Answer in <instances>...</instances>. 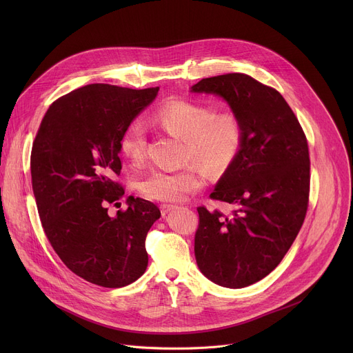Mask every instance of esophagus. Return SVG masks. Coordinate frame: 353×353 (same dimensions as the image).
I'll return each instance as SVG.
<instances>
[{"label":"esophagus","instance_id":"34e87169","mask_svg":"<svg viewBox=\"0 0 353 353\" xmlns=\"http://www.w3.org/2000/svg\"><path fill=\"white\" fill-rule=\"evenodd\" d=\"M174 208H176V205H172V204H162V205H161V211H162L163 215H166L168 212H170V211L174 210Z\"/></svg>","mask_w":353,"mask_h":353}]
</instances>
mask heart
Segmentation results:
<instances>
[{
    "label": "heart",
    "instance_id": "b5f03b06",
    "mask_svg": "<svg viewBox=\"0 0 353 353\" xmlns=\"http://www.w3.org/2000/svg\"><path fill=\"white\" fill-rule=\"evenodd\" d=\"M155 120L170 135L184 141V161L194 162L211 177H219L232 168L244 142V127L234 112H215L212 106L191 99L170 100L157 112ZM120 149L132 165L145 161L146 135L139 123L125 127ZM197 166L149 172L141 179L139 191L149 199L176 203L204 185V174Z\"/></svg>",
    "mask_w": 353,
    "mask_h": 353
}]
</instances>
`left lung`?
<instances>
[{
  "label": "left lung",
  "mask_w": 353,
  "mask_h": 353,
  "mask_svg": "<svg viewBox=\"0 0 353 353\" xmlns=\"http://www.w3.org/2000/svg\"><path fill=\"white\" fill-rule=\"evenodd\" d=\"M191 92L223 97L244 127V142L212 199L236 207L225 215L198 207L194 253L199 271L232 289L265 278L305 222L310 192L307 139L283 96L247 74L201 79Z\"/></svg>",
  "instance_id": "left-lung-1"
}]
</instances>
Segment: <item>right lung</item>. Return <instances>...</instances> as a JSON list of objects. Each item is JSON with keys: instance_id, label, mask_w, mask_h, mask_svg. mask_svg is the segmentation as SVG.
<instances>
[{"instance_id": "right-lung-1", "label": "right lung", "mask_w": 353, "mask_h": 353, "mask_svg": "<svg viewBox=\"0 0 353 353\" xmlns=\"http://www.w3.org/2000/svg\"><path fill=\"white\" fill-rule=\"evenodd\" d=\"M159 88L130 89L92 83L72 90L46 112L32 146L30 173L44 233L61 261L103 288H123L148 267L145 239L159 208L127 198L120 176V138L157 97Z\"/></svg>"}]
</instances>
